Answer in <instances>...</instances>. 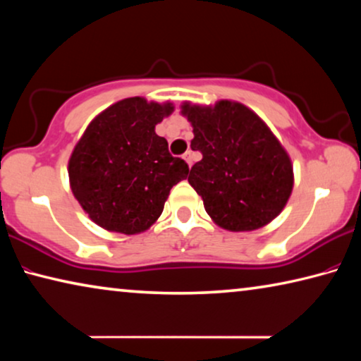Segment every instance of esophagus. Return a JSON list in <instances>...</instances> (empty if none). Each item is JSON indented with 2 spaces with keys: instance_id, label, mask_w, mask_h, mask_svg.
Masks as SVG:
<instances>
[{
  "instance_id": "esophagus-1",
  "label": "esophagus",
  "mask_w": 361,
  "mask_h": 361,
  "mask_svg": "<svg viewBox=\"0 0 361 361\" xmlns=\"http://www.w3.org/2000/svg\"><path fill=\"white\" fill-rule=\"evenodd\" d=\"M183 159H185V161L188 162L189 167L192 166V152H191V151H186L185 154H183Z\"/></svg>"
}]
</instances>
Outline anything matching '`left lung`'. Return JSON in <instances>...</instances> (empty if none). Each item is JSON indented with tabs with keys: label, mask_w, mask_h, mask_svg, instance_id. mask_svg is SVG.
<instances>
[{
	"label": "left lung",
	"mask_w": 361,
	"mask_h": 361,
	"mask_svg": "<svg viewBox=\"0 0 361 361\" xmlns=\"http://www.w3.org/2000/svg\"><path fill=\"white\" fill-rule=\"evenodd\" d=\"M191 148L202 152L188 181L218 226L253 231L272 221L288 200L293 167L279 140L252 109L228 100L215 106L186 103Z\"/></svg>",
	"instance_id": "1"
}]
</instances>
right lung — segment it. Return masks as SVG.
Wrapping results in <instances>:
<instances>
[{"label": "right lung", "instance_id": "1", "mask_svg": "<svg viewBox=\"0 0 361 361\" xmlns=\"http://www.w3.org/2000/svg\"><path fill=\"white\" fill-rule=\"evenodd\" d=\"M173 111L170 103L121 100L90 122L73 151L68 175L78 202L102 228L122 234L148 229L188 164L154 132Z\"/></svg>", "mask_w": 361, "mask_h": 361}]
</instances>
